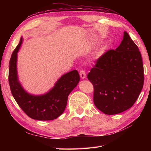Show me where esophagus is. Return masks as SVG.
<instances>
[{
    "instance_id": "esophagus-1",
    "label": "esophagus",
    "mask_w": 151,
    "mask_h": 151,
    "mask_svg": "<svg viewBox=\"0 0 151 151\" xmlns=\"http://www.w3.org/2000/svg\"><path fill=\"white\" fill-rule=\"evenodd\" d=\"M79 75H80V77H81L82 79H84L86 78V72L84 70H81L80 72H79Z\"/></svg>"
}]
</instances>
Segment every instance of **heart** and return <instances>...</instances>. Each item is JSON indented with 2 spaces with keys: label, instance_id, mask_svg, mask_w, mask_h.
<instances>
[{
  "label": "heart",
  "instance_id": "obj_1",
  "mask_svg": "<svg viewBox=\"0 0 151 151\" xmlns=\"http://www.w3.org/2000/svg\"><path fill=\"white\" fill-rule=\"evenodd\" d=\"M106 47L102 48V49H101V53H103L105 52V50H106Z\"/></svg>",
  "mask_w": 151,
  "mask_h": 151
}]
</instances>
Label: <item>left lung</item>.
Here are the masks:
<instances>
[{
    "label": "left lung",
    "mask_w": 151,
    "mask_h": 151,
    "mask_svg": "<svg viewBox=\"0 0 151 151\" xmlns=\"http://www.w3.org/2000/svg\"><path fill=\"white\" fill-rule=\"evenodd\" d=\"M88 79L94 86L95 106L106 115L133 106L143 88L144 67L138 47L126 31L118 48L98 59Z\"/></svg>",
    "instance_id": "obj_1"
}]
</instances>
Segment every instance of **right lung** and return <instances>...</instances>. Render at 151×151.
<instances>
[{"label":"right lung","mask_w":151,"mask_h":151,"mask_svg":"<svg viewBox=\"0 0 151 151\" xmlns=\"http://www.w3.org/2000/svg\"><path fill=\"white\" fill-rule=\"evenodd\" d=\"M22 38L14 50L9 62V83L11 93L23 111L32 119L47 121L56 119L64 111L68 96L79 83L80 77L76 70L63 75L53 88L43 95H32L23 89L18 80L17 56Z\"/></svg>","instance_id":"right-lung-1"}]
</instances>
